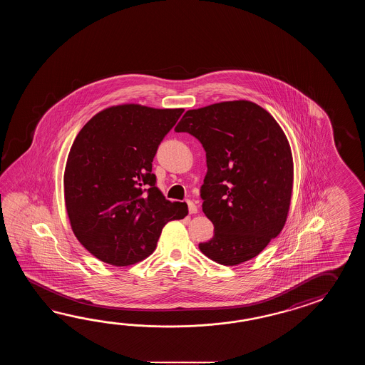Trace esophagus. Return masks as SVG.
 <instances>
[{
	"mask_svg": "<svg viewBox=\"0 0 365 365\" xmlns=\"http://www.w3.org/2000/svg\"><path fill=\"white\" fill-rule=\"evenodd\" d=\"M186 203H187V210H189V212H190V214H195V212L198 211V209H197V206H195V203H194L193 201H186Z\"/></svg>",
	"mask_w": 365,
	"mask_h": 365,
	"instance_id": "34e87169",
	"label": "esophagus"
}]
</instances>
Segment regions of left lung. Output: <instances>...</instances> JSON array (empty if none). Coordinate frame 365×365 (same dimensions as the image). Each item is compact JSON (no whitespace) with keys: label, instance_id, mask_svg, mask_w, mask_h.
<instances>
[{"label":"left lung","instance_id":"1","mask_svg":"<svg viewBox=\"0 0 365 365\" xmlns=\"http://www.w3.org/2000/svg\"><path fill=\"white\" fill-rule=\"evenodd\" d=\"M175 132L206 151L202 210L214 236L200 250L225 266L258 256L282 231L292 194V154L278 123L252 101H223L187 110Z\"/></svg>","mask_w":365,"mask_h":365}]
</instances>
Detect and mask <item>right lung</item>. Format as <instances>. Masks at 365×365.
<instances>
[{
    "mask_svg": "<svg viewBox=\"0 0 365 365\" xmlns=\"http://www.w3.org/2000/svg\"><path fill=\"white\" fill-rule=\"evenodd\" d=\"M184 109L124 104L99 112L70 148L63 190L71 230L93 256L128 266L150 256L164 225L187 215L156 187L153 160Z\"/></svg>",
    "mask_w": 365,
    "mask_h": 365,
    "instance_id": "obj_1",
    "label": "right lung"
}]
</instances>
